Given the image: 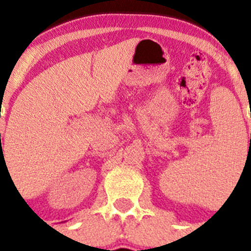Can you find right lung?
Wrapping results in <instances>:
<instances>
[{"label":"right lung","mask_w":251,"mask_h":251,"mask_svg":"<svg viewBox=\"0 0 251 251\" xmlns=\"http://www.w3.org/2000/svg\"><path fill=\"white\" fill-rule=\"evenodd\" d=\"M1 146H2V145H1Z\"/></svg>","instance_id":"add662e5"}]
</instances>
